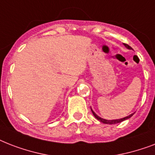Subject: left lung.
Returning <instances> with one entry per match:
<instances>
[{"instance_id":"8db88e82","label":"left lung","mask_w":155,"mask_h":155,"mask_svg":"<svg viewBox=\"0 0 155 155\" xmlns=\"http://www.w3.org/2000/svg\"><path fill=\"white\" fill-rule=\"evenodd\" d=\"M124 46H125L126 48H128V49H132V47H130L128 44H125V43H124ZM91 110H92V114L94 115V117L96 118H97V120H100L101 122L104 123V124H108V125H113V124H117V123H120V122H122V121H124V120H127V119H129V118H130L131 117H132L134 114V113H132V114H130V115L127 116V117H123V118H120V119H116V120H106V119H103V118L100 117L99 116H97L96 113H94V111L92 110V108H91Z\"/></svg>"}]
</instances>
